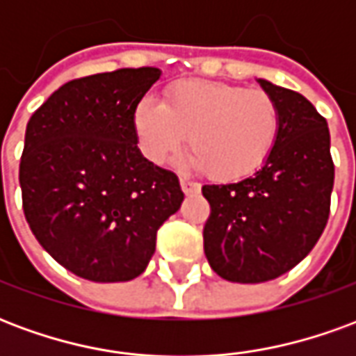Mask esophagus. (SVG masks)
Here are the masks:
<instances>
[{
    "label": "esophagus",
    "instance_id": "1",
    "mask_svg": "<svg viewBox=\"0 0 356 356\" xmlns=\"http://www.w3.org/2000/svg\"><path fill=\"white\" fill-rule=\"evenodd\" d=\"M181 188H183V193H185L186 196L200 193V185H198V183H194V181H188V179L185 177H181Z\"/></svg>",
    "mask_w": 356,
    "mask_h": 356
}]
</instances>
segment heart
I'll return each instance as SVG.
<instances>
[{"instance_id":"heart-1","label":"heart","mask_w":356,"mask_h":356,"mask_svg":"<svg viewBox=\"0 0 356 356\" xmlns=\"http://www.w3.org/2000/svg\"><path fill=\"white\" fill-rule=\"evenodd\" d=\"M143 152L163 163L188 137L185 163L216 181H240L261 170L280 133V108L261 89L183 80L171 83L163 102L143 99L133 112Z\"/></svg>"}]
</instances>
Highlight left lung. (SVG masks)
I'll return each instance as SVG.
<instances>
[{
  "mask_svg": "<svg viewBox=\"0 0 356 356\" xmlns=\"http://www.w3.org/2000/svg\"><path fill=\"white\" fill-rule=\"evenodd\" d=\"M280 108V133L261 170L231 185H204L209 204L204 254L217 275L240 284L275 280L321 238L330 216V131L305 97L259 80Z\"/></svg>",
  "mask_w": 356,
  "mask_h": 356,
  "instance_id": "left-lung-1",
  "label": "left lung"
}]
</instances>
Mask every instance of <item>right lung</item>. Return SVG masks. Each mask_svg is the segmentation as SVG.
<instances>
[{"instance_id": "obj_1", "label": "right lung", "mask_w": 356, "mask_h": 356, "mask_svg": "<svg viewBox=\"0 0 356 356\" xmlns=\"http://www.w3.org/2000/svg\"><path fill=\"white\" fill-rule=\"evenodd\" d=\"M158 78L152 66L78 78L28 120L24 217L55 261L91 282L139 276L156 232L185 198L177 175L137 148L133 112Z\"/></svg>"}]
</instances>
